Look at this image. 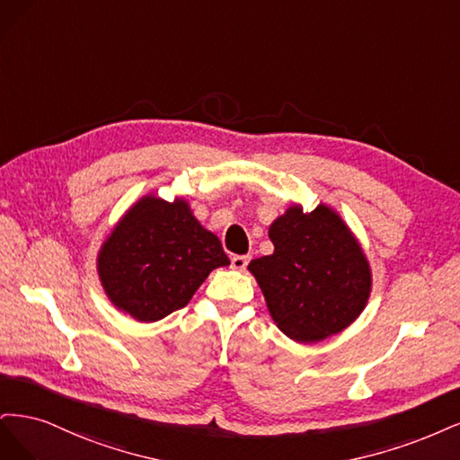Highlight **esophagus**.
<instances>
[{
  "label": "esophagus",
  "instance_id": "esophagus-1",
  "mask_svg": "<svg viewBox=\"0 0 460 460\" xmlns=\"http://www.w3.org/2000/svg\"><path fill=\"white\" fill-rule=\"evenodd\" d=\"M248 261H250V256H241V254H236V256H233L231 258V268L233 270H239V271H243V270H246V265H248Z\"/></svg>",
  "mask_w": 460,
  "mask_h": 460
}]
</instances>
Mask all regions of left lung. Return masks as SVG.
I'll use <instances>...</instances> for the list:
<instances>
[{
  "instance_id": "1",
  "label": "left lung",
  "mask_w": 460,
  "mask_h": 460,
  "mask_svg": "<svg viewBox=\"0 0 460 460\" xmlns=\"http://www.w3.org/2000/svg\"><path fill=\"white\" fill-rule=\"evenodd\" d=\"M271 256L252 260L277 327L298 342H315L346 329L363 311L370 271L344 221L327 206L304 214L292 206L273 221Z\"/></svg>"
}]
</instances>
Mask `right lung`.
Wrapping results in <instances>:
<instances>
[{
	"mask_svg": "<svg viewBox=\"0 0 460 460\" xmlns=\"http://www.w3.org/2000/svg\"><path fill=\"white\" fill-rule=\"evenodd\" d=\"M97 265L112 304L151 323L185 307L210 271L229 265V258L185 200L145 197L102 244Z\"/></svg>",
	"mask_w": 460,
	"mask_h": 460,
	"instance_id": "obj_1",
	"label": "right lung"
}]
</instances>
